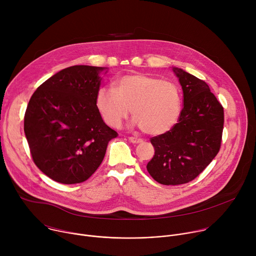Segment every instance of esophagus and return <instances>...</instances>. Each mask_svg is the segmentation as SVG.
I'll return each mask as SVG.
<instances>
[{
	"label": "esophagus",
	"instance_id": "1",
	"mask_svg": "<svg viewBox=\"0 0 256 256\" xmlns=\"http://www.w3.org/2000/svg\"><path fill=\"white\" fill-rule=\"evenodd\" d=\"M128 140L132 144H138V142H142V140L140 138H134V136H130L128 138Z\"/></svg>",
	"mask_w": 256,
	"mask_h": 256
}]
</instances>
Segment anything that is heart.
I'll list each match as a JSON object with an SVG mask.
<instances>
[{
  "label": "heart",
  "instance_id": "1",
  "mask_svg": "<svg viewBox=\"0 0 256 256\" xmlns=\"http://www.w3.org/2000/svg\"><path fill=\"white\" fill-rule=\"evenodd\" d=\"M95 102L109 126L118 128L132 109L134 124L152 136L170 130L182 110V94L177 84L144 74L126 75L114 82V88H99Z\"/></svg>",
  "mask_w": 256,
  "mask_h": 256
}]
</instances>
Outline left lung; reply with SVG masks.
Wrapping results in <instances>:
<instances>
[{"mask_svg": "<svg viewBox=\"0 0 256 256\" xmlns=\"http://www.w3.org/2000/svg\"><path fill=\"white\" fill-rule=\"evenodd\" d=\"M173 72L184 91V108L170 130L151 138L155 155L147 164L150 175L164 186L198 176L220 151L224 126V108L208 85L182 68Z\"/></svg>", "mask_w": 256, "mask_h": 256, "instance_id": "1", "label": "left lung"}]
</instances>
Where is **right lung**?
Returning a JSON list of instances; mask_svg holds the SVG:
<instances>
[{"mask_svg": "<svg viewBox=\"0 0 256 256\" xmlns=\"http://www.w3.org/2000/svg\"><path fill=\"white\" fill-rule=\"evenodd\" d=\"M106 68L72 66L44 82L31 96L24 132L42 172L64 184L87 180L118 132L103 122L96 93Z\"/></svg>", "mask_w": 256, "mask_h": 256, "instance_id": "obj_1", "label": "right lung"}]
</instances>
